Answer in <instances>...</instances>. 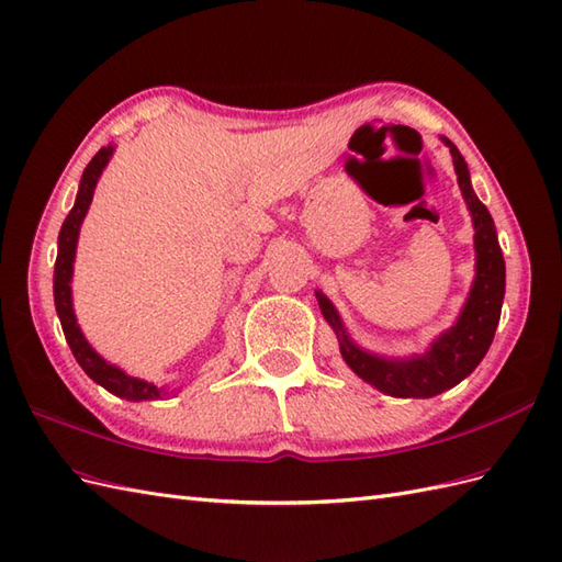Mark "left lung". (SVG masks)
<instances>
[{"mask_svg": "<svg viewBox=\"0 0 562 562\" xmlns=\"http://www.w3.org/2000/svg\"><path fill=\"white\" fill-rule=\"evenodd\" d=\"M443 142L449 144L458 187L472 213L474 249H477V278H474L470 299L458 323L431 344L425 356L408 358V361H384V358L370 356L351 344L335 306L321 292H315L325 321L335 327L339 337L344 361L358 378L398 398H429L465 380L492 347L501 318L503 294H506V263H503L492 213L472 192L465 158L460 156L453 142Z\"/></svg>", "mask_w": 562, "mask_h": 562, "instance_id": "8db88e82", "label": "left lung"}]
</instances>
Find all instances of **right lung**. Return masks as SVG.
<instances>
[{"mask_svg":"<svg viewBox=\"0 0 562 562\" xmlns=\"http://www.w3.org/2000/svg\"><path fill=\"white\" fill-rule=\"evenodd\" d=\"M111 154H113L111 144L94 154V158L82 172L76 206L70 209V213L66 215V221L61 225L59 254H56V266H54V304H56V313H59V321H61L70 351H74L80 368L88 372L97 384H102L106 392L127 401H154V398H161L166 390H158L156 384L125 375V372L119 370L116 366H109L104 358L99 356L88 341H85L80 327L76 323L74 306H70V276H74V258H76L80 223L92 204L97 180L102 176L104 166L109 164Z\"/></svg>","mask_w":562,"mask_h":562,"instance_id":"obj_1","label":"right lung"}]
</instances>
